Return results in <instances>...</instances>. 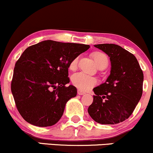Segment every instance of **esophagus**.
I'll return each instance as SVG.
<instances>
[{"instance_id":"obj_1","label":"esophagus","mask_w":153,"mask_h":153,"mask_svg":"<svg viewBox=\"0 0 153 153\" xmlns=\"http://www.w3.org/2000/svg\"><path fill=\"white\" fill-rule=\"evenodd\" d=\"M78 95H80V96H81V95L85 94V93L84 92V91H82L81 90H78Z\"/></svg>"}]
</instances>
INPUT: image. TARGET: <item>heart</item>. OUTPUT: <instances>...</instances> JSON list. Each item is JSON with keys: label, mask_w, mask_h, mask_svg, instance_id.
<instances>
[{"label": "heart", "mask_w": 153, "mask_h": 153, "mask_svg": "<svg viewBox=\"0 0 153 153\" xmlns=\"http://www.w3.org/2000/svg\"><path fill=\"white\" fill-rule=\"evenodd\" d=\"M95 62L98 67L104 66L106 68L108 65V59L107 56L102 52H95L93 54ZM78 62V57H75L70 63V69L75 70L76 68ZM71 81L73 85L82 91H87L94 87L97 83V80L94 77L91 76L84 73H75L72 76Z\"/></svg>", "instance_id": "1"}]
</instances>
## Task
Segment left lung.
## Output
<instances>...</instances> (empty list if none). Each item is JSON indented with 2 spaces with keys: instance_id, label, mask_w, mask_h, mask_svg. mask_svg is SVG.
Segmentation results:
<instances>
[{
  "instance_id": "1",
  "label": "left lung",
  "mask_w": 153,
  "mask_h": 153,
  "mask_svg": "<svg viewBox=\"0 0 153 153\" xmlns=\"http://www.w3.org/2000/svg\"><path fill=\"white\" fill-rule=\"evenodd\" d=\"M110 57L111 74L104 83L94 88L88 108L95 122L115 124L130 117L143 94V72L133 54L114 44L94 45Z\"/></svg>"
}]
</instances>
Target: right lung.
<instances>
[{
  "mask_svg": "<svg viewBox=\"0 0 153 153\" xmlns=\"http://www.w3.org/2000/svg\"><path fill=\"white\" fill-rule=\"evenodd\" d=\"M90 46L46 40L26 48L15 64L11 92L19 114L29 124L50 127L60 119L77 95L70 82V63Z\"/></svg>",
  "mask_w": 153,
  "mask_h": 153,
  "instance_id": "obj_1",
  "label": "right lung"
}]
</instances>
